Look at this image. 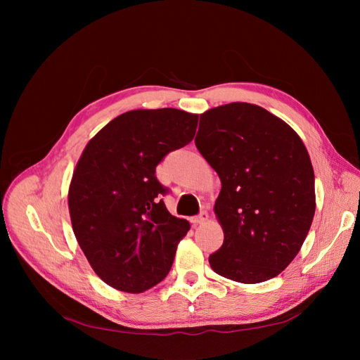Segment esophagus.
I'll return each mask as SVG.
<instances>
[{"instance_id":"esophagus-1","label":"esophagus","mask_w":360,"mask_h":360,"mask_svg":"<svg viewBox=\"0 0 360 360\" xmlns=\"http://www.w3.org/2000/svg\"><path fill=\"white\" fill-rule=\"evenodd\" d=\"M207 221H209V213H207V212H201L198 216L192 217V224H195V225L204 224V222H207Z\"/></svg>"}]
</instances>
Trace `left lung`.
<instances>
[{"instance_id":"1","label":"left lung","mask_w":360,"mask_h":360,"mask_svg":"<svg viewBox=\"0 0 360 360\" xmlns=\"http://www.w3.org/2000/svg\"><path fill=\"white\" fill-rule=\"evenodd\" d=\"M195 146L222 183L214 214L224 243L210 267L242 284L278 276L315 213L314 169L300 136L264 108L233 102L200 115Z\"/></svg>"}]
</instances>
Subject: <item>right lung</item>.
Returning <instances> with one entry per match:
<instances>
[{"label":"right lung","mask_w":360,"mask_h":360,"mask_svg":"<svg viewBox=\"0 0 360 360\" xmlns=\"http://www.w3.org/2000/svg\"><path fill=\"white\" fill-rule=\"evenodd\" d=\"M198 115L135 110L114 118L85 146L69 186L76 240L108 285L143 292L165 279L177 245L189 231L160 200L158 163L189 144Z\"/></svg>","instance_id":"obj_1"}]
</instances>
